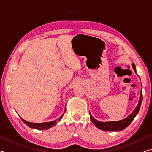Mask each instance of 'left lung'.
Segmentation results:
<instances>
[{
	"mask_svg": "<svg viewBox=\"0 0 152 152\" xmlns=\"http://www.w3.org/2000/svg\"><path fill=\"white\" fill-rule=\"evenodd\" d=\"M132 67L133 70L135 71L136 73V68L135 65L134 64H132ZM141 102H142V91L140 92V99H139V102L137 107L135 109L133 110V111L127 117L125 118L121 121H106V122H102L99 121L96 119L92 116V115L90 113V116H91V121L94 123V125L96 126L100 129L103 131H121L123 130L126 127H127L130 123L132 122V121L135 119L136 115L140 110Z\"/></svg>",
	"mask_w": 152,
	"mask_h": 152,
	"instance_id": "1",
	"label": "left lung"
}]
</instances>
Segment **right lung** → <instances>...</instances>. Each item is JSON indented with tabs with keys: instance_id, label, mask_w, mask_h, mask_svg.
<instances>
[{
	"instance_id": "obj_1",
	"label": "right lung",
	"mask_w": 152,
	"mask_h": 152,
	"mask_svg": "<svg viewBox=\"0 0 152 152\" xmlns=\"http://www.w3.org/2000/svg\"><path fill=\"white\" fill-rule=\"evenodd\" d=\"M66 111V109L64 110V113ZM64 116V115H61V116L59 118V119L57 120H54V121H50V122H45V123H31V122H29V121H27L24 120L23 119H22V118H20L21 120L23 121V122L24 123H25L28 127H29L31 128H33V129H38V130H44V129H50L51 127H52L54 126L55 125L57 124V121H58L61 120L62 119V117Z\"/></svg>"
}]
</instances>
